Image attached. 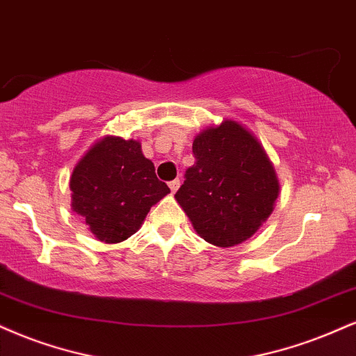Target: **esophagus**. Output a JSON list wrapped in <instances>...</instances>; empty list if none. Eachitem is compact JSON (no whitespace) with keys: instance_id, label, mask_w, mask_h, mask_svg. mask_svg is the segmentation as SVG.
<instances>
[{"instance_id":"1","label":"esophagus","mask_w":356,"mask_h":356,"mask_svg":"<svg viewBox=\"0 0 356 356\" xmlns=\"http://www.w3.org/2000/svg\"><path fill=\"white\" fill-rule=\"evenodd\" d=\"M169 187H170V192H172V194H175L179 187H181V181H179V179H175V181H170L169 182Z\"/></svg>"}]
</instances>
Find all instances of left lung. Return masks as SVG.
I'll list each match as a JSON object with an SVG mask.
<instances>
[{
	"label": "left lung",
	"mask_w": 356,
	"mask_h": 356,
	"mask_svg": "<svg viewBox=\"0 0 356 356\" xmlns=\"http://www.w3.org/2000/svg\"><path fill=\"white\" fill-rule=\"evenodd\" d=\"M192 152L195 162L175 200L205 242H245L268 219L280 191L262 144L242 124L225 119L197 134Z\"/></svg>",
	"instance_id": "left-lung-1"
}]
</instances>
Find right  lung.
Wrapping results in <instances>:
<instances>
[{
  "label": "right lung",
  "instance_id": "obj_1",
  "mask_svg": "<svg viewBox=\"0 0 356 356\" xmlns=\"http://www.w3.org/2000/svg\"><path fill=\"white\" fill-rule=\"evenodd\" d=\"M71 207L97 241L118 243L140 229L170 189L144 157L140 143L106 136L84 154L72 170Z\"/></svg>",
  "mask_w": 356,
  "mask_h": 356
}]
</instances>
